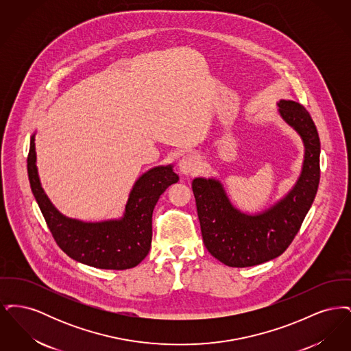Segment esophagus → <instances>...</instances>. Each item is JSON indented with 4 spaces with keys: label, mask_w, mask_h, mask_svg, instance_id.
I'll return each instance as SVG.
<instances>
[{
    "label": "esophagus",
    "mask_w": 351,
    "mask_h": 351,
    "mask_svg": "<svg viewBox=\"0 0 351 351\" xmlns=\"http://www.w3.org/2000/svg\"><path fill=\"white\" fill-rule=\"evenodd\" d=\"M201 160L196 154H186L179 162V169L184 175H195L200 171Z\"/></svg>",
    "instance_id": "34e87169"
}]
</instances>
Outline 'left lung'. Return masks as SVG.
Masks as SVG:
<instances>
[{"label":"left lung","mask_w":351,"mask_h":351,"mask_svg":"<svg viewBox=\"0 0 351 351\" xmlns=\"http://www.w3.org/2000/svg\"><path fill=\"white\" fill-rule=\"evenodd\" d=\"M279 114L300 135L305 147L300 178L289 193L258 215L234 208L222 184L196 178V199L201 234L208 251L229 267H251L282 255L291 245L311 209L319 183V138L317 129L299 102L280 100Z\"/></svg>","instance_id":"8db88e82"}]
</instances>
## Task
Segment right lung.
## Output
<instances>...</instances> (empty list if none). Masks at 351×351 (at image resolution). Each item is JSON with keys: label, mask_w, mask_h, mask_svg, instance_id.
Returning <instances> with one entry per match:
<instances>
[{"label": "right lung", "mask_w": 351, "mask_h": 351, "mask_svg": "<svg viewBox=\"0 0 351 351\" xmlns=\"http://www.w3.org/2000/svg\"><path fill=\"white\" fill-rule=\"evenodd\" d=\"M34 135L27 156V173L34 197L58 246L69 258L102 269H128L149 254L152 239V210L160 195L179 176L172 166L143 173L129 195L123 217L102 222H83L63 216L49 200L39 182Z\"/></svg>", "instance_id": "obj_1"}]
</instances>
